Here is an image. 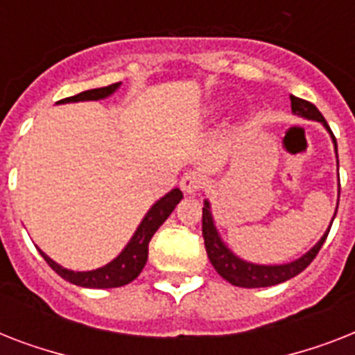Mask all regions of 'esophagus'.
Segmentation results:
<instances>
[{
    "mask_svg": "<svg viewBox=\"0 0 355 355\" xmlns=\"http://www.w3.org/2000/svg\"><path fill=\"white\" fill-rule=\"evenodd\" d=\"M205 186V177L199 171H186L180 178V188L184 193H197Z\"/></svg>",
    "mask_w": 355,
    "mask_h": 355,
    "instance_id": "34e87169",
    "label": "esophagus"
}]
</instances>
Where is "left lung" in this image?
Here are the masks:
<instances>
[{"mask_svg":"<svg viewBox=\"0 0 355 355\" xmlns=\"http://www.w3.org/2000/svg\"><path fill=\"white\" fill-rule=\"evenodd\" d=\"M291 110L297 116H302V118L315 119V121H320L328 130H330L331 138H334V144H336L337 150V141L336 136L331 132V128L328 127L324 116L319 112V108L315 107L313 103L304 101L300 97L291 96ZM337 164H339V158H337ZM336 217V216H334ZM331 228V225H330ZM328 232L320 237V241L315 245L309 252H306L302 258L295 259L291 263L286 265H256L248 263V261H243L237 256H234L225 243L221 241V237L217 234L216 227H214V219H211L210 214V205L208 200H205V208H202V237H205V247L206 252H208V258H210L214 269L219 272V275L225 278L227 282H230L232 286L237 287H269L276 286V284H282V282L289 280L293 276L300 275L306 267H308L311 261L315 259V256L319 254L320 247L324 245Z\"/></svg>","mask_w":355,"mask_h":355,"instance_id":"obj_1","label":"left lung"}]
</instances>
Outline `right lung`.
Returning a JSON list of instances; mask_svg holds the SVG:
<instances>
[{
    "mask_svg": "<svg viewBox=\"0 0 355 355\" xmlns=\"http://www.w3.org/2000/svg\"><path fill=\"white\" fill-rule=\"evenodd\" d=\"M118 88L119 83H116V85L103 86V88H94V90L80 92L77 96L66 97V99H62V101L58 103L97 101V99H103V97H108L110 94H114ZM180 199H182V191L178 188L171 189L166 197H162V199L147 211V216H145V219L138 227V230H136V234L132 236V239L128 241L127 247L123 248V252L119 254L114 261H110L108 265L101 267V269L88 270V272H75V270L64 269V267H60L58 263H55V261H53L51 258H47L42 250L40 254L44 256L47 265H49L58 276H62L64 280L71 282L75 286L94 287V289H108V287L127 286V284H130L134 278H138V275L145 267V263H147V256H149L150 237L155 236L156 230L162 227V223L171 216V211L175 210V206L180 202Z\"/></svg>",
    "mask_w": 355,
    "mask_h": 355,
    "instance_id": "1",
    "label": "right lung"
}]
</instances>
